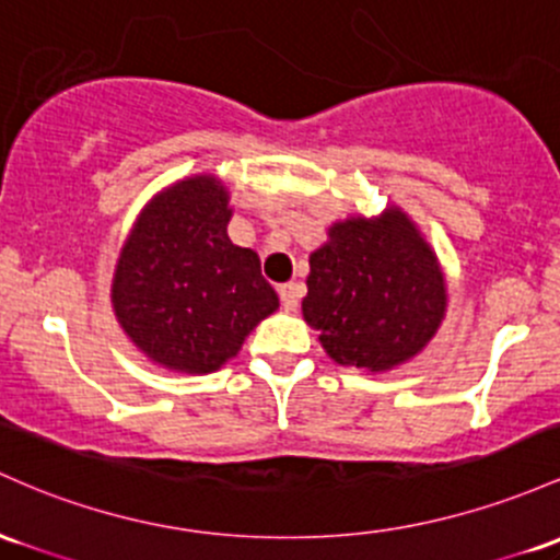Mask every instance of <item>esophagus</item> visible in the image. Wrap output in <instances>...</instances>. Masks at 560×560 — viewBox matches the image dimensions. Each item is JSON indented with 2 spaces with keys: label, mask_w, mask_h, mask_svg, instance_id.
Masks as SVG:
<instances>
[{
  "label": "esophagus",
  "mask_w": 560,
  "mask_h": 560,
  "mask_svg": "<svg viewBox=\"0 0 560 560\" xmlns=\"http://www.w3.org/2000/svg\"><path fill=\"white\" fill-rule=\"evenodd\" d=\"M279 298H281V305H284V311H298L300 298H303V284H298V281L281 284L279 287Z\"/></svg>",
  "instance_id": "1"
}]
</instances>
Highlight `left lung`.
<instances>
[{
	"label": "left lung",
	"instance_id": "left-lung-1",
	"mask_svg": "<svg viewBox=\"0 0 560 560\" xmlns=\"http://www.w3.org/2000/svg\"><path fill=\"white\" fill-rule=\"evenodd\" d=\"M446 311L433 252L398 210L329 229L311 255L303 316L337 364L383 372L428 346Z\"/></svg>",
	"mask_w": 560,
	"mask_h": 560
}]
</instances>
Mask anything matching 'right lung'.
Masks as SVG:
<instances>
[{"label": "right lung", "instance_id": "add662e5", "mask_svg": "<svg viewBox=\"0 0 560 560\" xmlns=\"http://www.w3.org/2000/svg\"><path fill=\"white\" fill-rule=\"evenodd\" d=\"M229 194L214 177H190L145 207L121 249L114 311L156 364L207 374L242 348L279 294L260 257L231 244Z\"/></svg>", "mask_w": 560, "mask_h": 560}]
</instances>
